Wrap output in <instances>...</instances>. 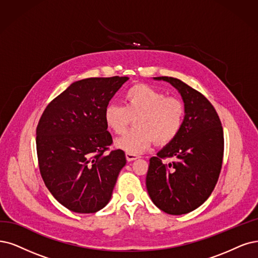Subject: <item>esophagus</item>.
<instances>
[{"instance_id":"esophagus-1","label":"esophagus","mask_w":258,"mask_h":258,"mask_svg":"<svg viewBox=\"0 0 258 258\" xmlns=\"http://www.w3.org/2000/svg\"><path fill=\"white\" fill-rule=\"evenodd\" d=\"M125 156H126L127 161H132V160H135V159L139 158V155H137V154H133V153H126V154H125Z\"/></svg>"}]
</instances>
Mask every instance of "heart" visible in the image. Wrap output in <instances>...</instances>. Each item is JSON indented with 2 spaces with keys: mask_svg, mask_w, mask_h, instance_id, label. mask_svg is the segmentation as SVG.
I'll return each mask as SVG.
<instances>
[{
  "mask_svg": "<svg viewBox=\"0 0 258 258\" xmlns=\"http://www.w3.org/2000/svg\"><path fill=\"white\" fill-rule=\"evenodd\" d=\"M134 118L136 126L116 140L117 148L138 154L156 142L167 145L175 139L185 119V105L178 98L146 84H137L124 93V105L108 104L104 119L114 134H123Z\"/></svg>",
  "mask_w": 258,
  "mask_h": 258,
  "instance_id": "1",
  "label": "heart"
}]
</instances>
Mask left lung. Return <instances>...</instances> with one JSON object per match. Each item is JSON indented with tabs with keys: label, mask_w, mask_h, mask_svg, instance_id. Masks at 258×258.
I'll return each mask as SVG.
<instances>
[{
	"label": "left lung",
	"mask_w": 258,
	"mask_h": 258,
	"mask_svg": "<svg viewBox=\"0 0 258 258\" xmlns=\"http://www.w3.org/2000/svg\"><path fill=\"white\" fill-rule=\"evenodd\" d=\"M175 87L185 103L179 134L150 158L146 178L153 203L169 215H183L212 195L221 172L224 138L221 121L204 95L174 78L159 76ZM173 158L166 163L163 159Z\"/></svg>",
	"instance_id": "8db88e82"
}]
</instances>
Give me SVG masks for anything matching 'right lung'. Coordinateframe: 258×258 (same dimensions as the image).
I'll use <instances>...</instances> for the list:
<instances>
[{
  "label": "right lung",
  "instance_id": "add662e5",
  "mask_svg": "<svg viewBox=\"0 0 258 258\" xmlns=\"http://www.w3.org/2000/svg\"><path fill=\"white\" fill-rule=\"evenodd\" d=\"M126 76L75 82L50 102L36 130L40 174L61 205L93 214L109 202L125 153L112 150L104 110Z\"/></svg>",
  "mask_w": 258,
  "mask_h": 258
}]
</instances>
